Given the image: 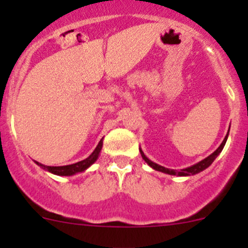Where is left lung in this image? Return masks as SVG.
Wrapping results in <instances>:
<instances>
[{
    "label": "left lung",
    "instance_id": "1",
    "mask_svg": "<svg viewBox=\"0 0 248 248\" xmlns=\"http://www.w3.org/2000/svg\"><path fill=\"white\" fill-rule=\"evenodd\" d=\"M229 128H231V127H229ZM228 134H229V132L227 133V136L224 137L222 144L219 145V146L217 147L216 151L212 152L210 156H207L206 158H204L202 161L198 162V163H196V164H193V166L188 167V168L180 169V170H175V169H168V168H166V167L159 166V164L155 163V162H152L151 159L147 158V157L144 155V152H142L141 149H139V151H140V155H141L142 159H144V161L146 162V163L149 164V166L151 167L152 169H155V170L162 171V172H164V174H169V175H177V176H191V175H196V174H198V172L205 170V169L209 168V167L211 166L212 162L216 159V157L218 156V155L221 154L222 150H223L224 145H226V142H227V139H228Z\"/></svg>",
    "mask_w": 248,
    "mask_h": 248
}]
</instances>
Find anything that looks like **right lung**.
Instances as JSON below:
<instances>
[{
	"label": "right lung",
	"instance_id": "obj_1",
	"mask_svg": "<svg viewBox=\"0 0 248 248\" xmlns=\"http://www.w3.org/2000/svg\"><path fill=\"white\" fill-rule=\"evenodd\" d=\"M102 146H103V139L99 140L98 145L96 146V149L93 150L91 155H90L87 158L82 159V161L78 162V163L69 164V166H61V167H50V166H44V164L36 162L37 166H39L41 168H43L44 170L51 172V174L59 175V176H72V175L77 174V172H82L86 170L89 167H91L94 162L98 159L99 154H101Z\"/></svg>",
	"mask_w": 248,
	"mask_h": 248
}]
</instances>
